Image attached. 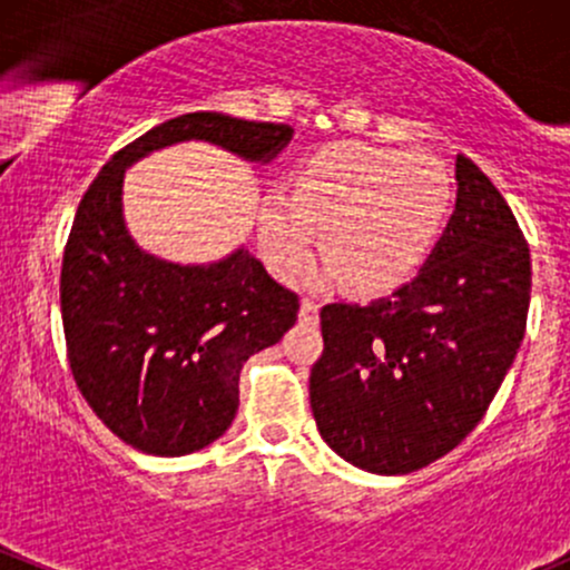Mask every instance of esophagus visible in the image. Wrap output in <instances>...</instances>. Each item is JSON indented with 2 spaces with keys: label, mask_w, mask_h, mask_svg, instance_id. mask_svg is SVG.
<instances>
[{
  "label": "esophagus",
  "mask_w": 570,
  "mask_h": 570,
  "mask_svg": "<svg viewBox=\"0 0 570 570\" xmlns=\"http://www.w3.org/2000/svg\"><path fill=\"white\" fill-rule=\"evenodd\" d=\"M299 322L316 324L318 322V303H314V299H303V303H299Z\"/></svg>",
  "instance_id": "34e87169"
}]
</instances>
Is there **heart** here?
I'll use <instances>...</instances> for the list:
<instances>
[{
    "mask_svg": "<svg viewBox=\"0 0 570 570\" xmlns=\"http://www.w3.org/2000/svg\"><path fill=\"white\" fill-rule=\"evenodd\" d=\"M454 203L452 170L433 154L337 142L299 165L289 194L262 199L256 233L267 267L295 278L322 233L330 265L352 289L381 292L428 259Z\"/></svg>",
    "mask_w": 570,
    "mask_h": 570,
    "instance_id": "b5f03b06",
    "label": "heart"
}]
</instances>
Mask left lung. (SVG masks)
<instances>
[{
  "label": "left lung",
  "mask_w": 570,
  "mask_h": 570,
  "mask_svg": "<svg viewBox=\"0 0 570 570\" xmlns=\"http://www.w3.org/2000/svg\"><path fill=\"white\" fill-rule=\"evenodd\" d=\"M530 248L492 180L458 154V208L422 271L367 305L322 308L311 411L327 446L381 476L471 433L524 337Z\"/></svg>",
  "instance_id": "left-lung-1"
}]
</instances>
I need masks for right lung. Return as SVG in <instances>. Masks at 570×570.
Segmentation results:
<instances>
[{
  "instance_id": "right-lung-1",
  "label": "right lung",
  "mask_w": 570,
  "mask_h": 570,
  "mask_svg": "<svg viewBox=\"0 0 570 570\" xmlns=\"http://www.w3.org/2000/svg\"><path fill=\"white\" fill-rule=\"evenodd\" d=\"M292 132L289 124L186 112L112 154L80 199L61 262L67 360L94 414L137 452L180 458L224 435L243 362L281 341L299 299L248 248L214 265L142 252L124 227V170L184 140L271 161Z\"/></svg>"
}]
</instances>
